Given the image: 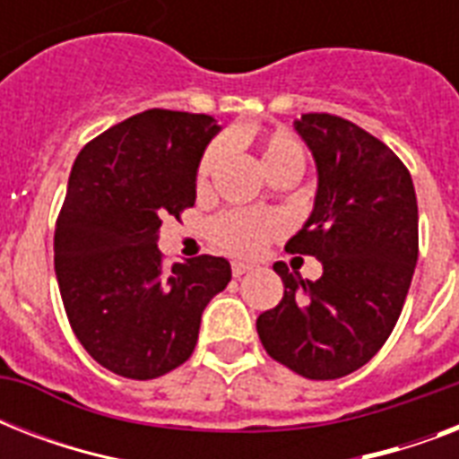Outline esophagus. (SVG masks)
Segmentation results:
<instances>
[{
	"label": "esophagus",
	"instance_id": "obj_1",
	"mask_svg": "<svg viewBox=\"0 0 459 459\" xmlns=\"http://www.w3.org/2000/svg\"><path fill=\"white\" fill-rule=\"evenodd\" d=\"M230 269H233V276H236V279H240V276H245V273L250 272L252 266L245 264V262H233V264H230Z\"/></svg>",
	"mask_w": 459,
	"mask_h": 459
}]
</instances>
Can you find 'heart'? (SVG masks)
<instances>
[{
    "label": "heart",
    "mask_w": 459,
    "mask_h": 459,
    "mask_svg": "<svg viewBox=\"0 0 459 459\" xmlns=\"http://www.w3.org/2000/svg\"><path fill=\"white\" fill-rule=\"evenodd\" d=\"M250 143L259 154V164L264 169L269 178H279V176H290L298 178L305 171L307 154L305 147L298 138H293L286 131H255L247 135ZM221 157V145L214 143L209 145L202 154L197 173H195V183L197 187H204L209 183V176L214 171L216 161ZM281 223L279 219L269 212H245V209H233V212H223L212 221L209 226V236L212 243L219 250L238 255V257H252L257 255L264 243L272 238L279 236Z\"/></svg>",
    "instance_id": "heart-1"
}]
</instances>
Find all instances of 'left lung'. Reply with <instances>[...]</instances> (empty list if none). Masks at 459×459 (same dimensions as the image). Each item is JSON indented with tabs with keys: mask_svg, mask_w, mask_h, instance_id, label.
Listing matches in <instances>:
<instances>
[{
	"mask_svg": "<svg viewBox=\"0 0 459 459\" xmlns=\"http://www.w3.org/2000/svg\"><path fill=\"white\" fill-rule=\"evenodd\" d=\"M319 173L312 216L286 243L324 266L307 281L283 262V300L259 314V341L312 381L352 374L377 355L398 321L420 255L412 176L391 147L333 114L295 121Z\"/></svg>",
	"mask_w": 459,
	"mask_h": 459,
	"instance_id": "1",
	"label": "left lung"
}]
</instances>
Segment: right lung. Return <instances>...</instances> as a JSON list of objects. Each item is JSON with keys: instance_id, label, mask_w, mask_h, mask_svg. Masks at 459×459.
I'll use <instances>...</instances> for the list:
<instances>
[{"instance_id": "add662e5", "label": "right lung", "mask_w": 459, "mask_h": 459, "mask_svg": "<svg viewBox=\"0 0 459 459\" xmlns=\"http://www.w3.org/2000/svg\"><path fill=\"white\" fill-rule=\"evenodd\" d=\"M219 126L147 109L75 157L54 230V272L75 338L104 369L147 381L193 355L204 307L230 281L223 257L164 266V216L195 204V173Z\"/></svg>"}]
</instances>
